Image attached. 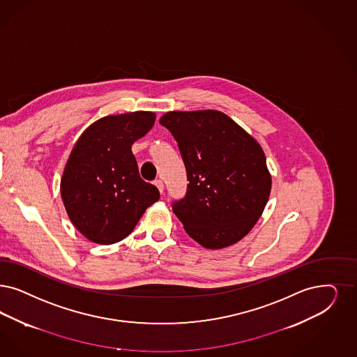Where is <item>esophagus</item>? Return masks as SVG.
<instances>
[{"label": "esophagus", "mask_w": 357, "mask_h": 357, "mask_svg": "<svg viewBox=\"0 0 357 357\" xmlns=\"http://www.w3.org/2000/svg\"><path fill=\"white\" fill-rule=\"evenodd\" d=\"M155 185L159 188L160 193H162L164 192V183H162V180H155Z\"/></svg>", "instance_id": "34e87169"}]
</instances>
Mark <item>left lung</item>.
I'll list each match as a JSON object with an SVG mask.
<instances>
[{
    "mask_svg": "<svg viewBox=\"0 0 357 357\" xmlns=\"http://www.w3.org/2000/svg\"><path fill=\"white\" fill-rule=\"evenodd\" d=\"M160 124L172 133L189 184L172 211L206 249L245 237L261 217L271 177L261 146L220 111H172Z\"/></svg>",
    "mask_w": 357,
    "mask_h": 357,
    "instance_id": "8db88e82",
    "label": "left lung"
}]
</instances>
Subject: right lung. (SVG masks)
Here are the masks:
<instances>
[{
	"label": "right lung",
	"mask_w": 357,
	"mask_h": 357,
	"mask_svg": "<svg viewBox=\"0 0 357 357\" xmlns=\"http://www.w3.org/2000/svg\"><path fill=\"white\" fill-rule=\"evenodd\" d=\"M155 120L146 111L102 118L82 133L68 158L62 199L71 222L95 243L124 239L160 198L159 189L140 177L131 149Z\"/></svg>",
	"instance_id": "add662e5"
}]
</instances>
